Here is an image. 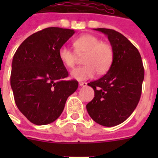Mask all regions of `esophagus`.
<instances>
[{
    "mask_svg": "<svg viewBox=\"0 0 158 158\" xmlns=\"http://www.w3.org/2000/svg\"><path fill=\"white\" fill-rule=\"evenodd\" d=\"M79 85H80V86H83V87H85V86L87 85V82H85V81L79 82Z\"/></svg>",
    "mask_w": 158,
    "mask_h": 158,
    "instance_id": "34e87169",
    "label": "esophagus"
}]
</instances>
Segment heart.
Returning <instances> with one entry per match:
<instances>
[{"mask_svg":"<svg viewBox=\"0 0 158 158\" xmlns=\"http://www.w3.org/2000/svg\"><path fill=\"white\" fill-rule=\"evenodd\" d=\"M73 45L75 52L62 46L58 50V57L66 68L71 69L77 62V55H84L82 62L85 65L71 71V77L76 80H87L93 77L96 72L104 74L112 65L115 53L109 43L100 41L93 35L85 34L73 40Z\"/></svg>","mask_w":158,"mask_h":158,"instance_id":"b5f03b06","label":"heart"}]
</instances>
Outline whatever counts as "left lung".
I'll use <instances>...</instances> for the list:
<instances>
[{
    "label": "left lung",
    "mask_w": 158,
    "mask_h": 158,
    "mask_svg": "<svg viewBox=\"0 0 158 158\" xmlns=\"http://www.w3.org/2000/svg\"><path fill=\"white\" fill-rule=\"evenodd\" d=\"M107 35L114 49V62L104 76L89 83L95 92L86 105L96 123L104 127L122 123L132 114L140 100L144 67L138 49L121 33L96 28Z\"/></svg>",
    "instance_id": "left-lung-1"
}]
</instances>
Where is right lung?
Here are the masks:
<instances>
[{
    "label": "right lung",
    "mask_w": 158,
    "mask_h": 158,
    "mask_svg": "<svg viewBox=\"0 0 158 158\" xmlns=\"http://www.w3.org/2000/svg\"><path fill=\"white\" fill-rule=\"evenodd\" d=\"M74 34L51 27L27 37L14 54L11 87L18 109L32 123L46 125L61 115L67 98L78 87L60 61L58 50Z\"/></svg>",
    "instance_id": "obj_1"
}]
</instances>
